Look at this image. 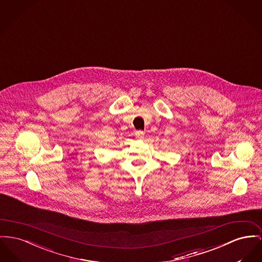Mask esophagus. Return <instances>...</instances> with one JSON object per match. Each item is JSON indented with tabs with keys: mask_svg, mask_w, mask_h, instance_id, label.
Instances as JSON below:
<instances>
[{
	"mask_svg": "<svg viewBox=\"0 0 262 262\" xmlns=\"http://www.w3.org/2000/svg\"><path fill=\"white\" fill-rule=\"evenodd\" d=\"M144 134H145V133H144V132H143V131H137V132H136V134H135V135H136V137H137V138H138V139H143V138H144Z\"/></svg>",
	"mask_w": 262,
	"mask_h": 262,
	"instance_id": "obj_1",
	"label": "esophagus"
}]
</instances>
